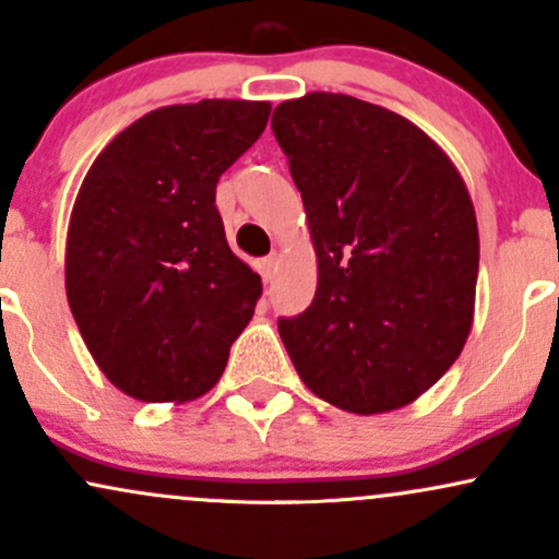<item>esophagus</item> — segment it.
<instances>
[{
	"instance_id": "1",
	"label": "esophagus",
	"mask_w": 559,
	"mask_h": 559,
	"mask_svg": "<svg viewBox=\"0 0 559 559\" xmlns=\"http://www.w3.org/2000/svg\"><path fill=\"white\" fill-rule=\"evenodd\" d=\"M275 273H278V258H265L260 262V275L265 284H271V281L275 278Z\"/></svg>"
}]
</instances>
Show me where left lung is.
<instances>
[{"label": "left lung", "instance_id": "8db88e82", "mask_svg": "<svg viewBox=\"0 0 559 559\" xmlns=\"http://www.w3.org/2000/svg\"><path fill=\"white\" fill-rule=\"evenodd\" d=\"M271 126L318 258L312 305L278 320L288 357L333 407H407L452 368L476 312L463 176L426 131L349 94L281 102Z\"/></svg>", "mask_w": 559, "mask_h": 559}]
</instances>
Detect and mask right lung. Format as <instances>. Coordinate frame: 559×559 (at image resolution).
I'll return each mask as SVG.
<instances>
[{"label":"right lung","mask_w":559,"mask_h":559,"mask_svg":"<svg viewBox=\"0 0 559 559\" xmlns=\"http://www.w3.org/2000/svg\"><path fill=\"white\" fill-rule=\"evenodd\" d=\"M271 118V102L202 99L141 115L83 178L66 241V294L115 389L183 404L221 381L262 297L230 252L217 178Z\"/></svg>","instance_id":"obj_1"}]
</instances>
